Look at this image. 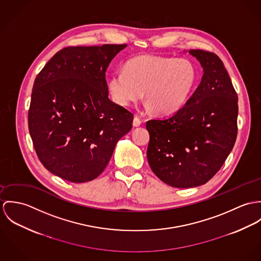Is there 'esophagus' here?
Here are the masks:
<instances>
[{
    "label": "esophagus",
    "instance_id": "esophagus-1",
    "mask_svg": "<svg viewBox=\"0 0 261 261\" xmlns=\"http://www.w3.org/2000/svg\"><path fill=\"white\" fill-rule=\"evenodd\" d=\"M141 125V120L139 117L135 116L133 119V126L134 127H139Z\"/></svg>",
    "mask_w": 261,
    "mask_h": 261
}]
</instances>
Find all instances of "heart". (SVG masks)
<instances>
[{
	"label": "heart",
	"mask_w": 261,
	"mask_h": 261,
	"mask_svg": "<svg viewBox=\"0 0 261 261\" xmlns=\"http://www.w3.org/2000/svg\"><path fill=\"white\" fill-rule=\"evenodd\" d=\"M197 82L194 64L187 59L140 55L115 71L107 87L112 100L128 107L143 97L146 107L159 114H172L184 106Z\"/></svg>",
	"instance_id": "heart-1"
}]
</instances>
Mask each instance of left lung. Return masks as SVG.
Wrapping results in <instances>:
<instances>
[{"label":"left lung","mask_w":261,"mask_h":261,"mask_svg":"<svg viewBox=\"0 0 261 261\" xmlns=\"http://www.w3.org/2000/svg\"><path fill=\"white\" fill-rule=\"evenodd\" d=\"M203 68L199 86L172 116L146 123L148 163L176 188L205 184L221 168L237 136L238 98L217 55L190 50Z\"/></svg>","instance_id":"left-lung-1"}]
</instances>
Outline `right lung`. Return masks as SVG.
<instances>
[{"instance_id": "add662e5", "label": "right lung", "mask_w": 261, "mask_h": 261, "mask_svg": "<svg viewBox=\"0 0 261 261\" xmlns=\"http://www.w3.org/2000/svg\"><path fill=\"white\" fill-rule=\"evenodd\" d=\"M123 45L67 47L35 79L28 123L47 170L74 183L97 178L117 142L132 129L133 114L108 98L105 73Z\"/></svg>"}]
</instances>
